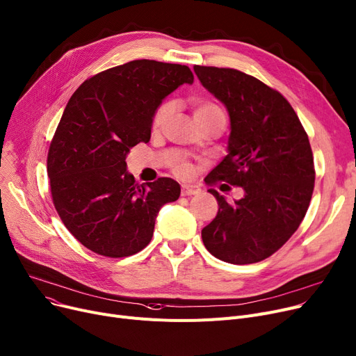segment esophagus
<instances>
[{
  "mask_svg": "<svg viewBox=\"0 0 356 356\" xmlns=\"http://www.w3.org/2000/svg\"><path fill=\"white\" fill-rule=\"evenodd\" d=\"M200 193V189L193 184H181V196H192Z\"/></svg>",
  "mask_w": 356,
  "mask_h": 356,
  "instance_id": "1",
  "label": "esophagus"
}]
</instances>
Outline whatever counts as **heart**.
<instances>
[{"instance_id":"b5f03b06","label":"heart","mask_w":356,"mask_h":356,"mask_svg":"<svg viewBox=\"0 0 356 356\" xmlns=\"http://www.w3.org/2000/svg\"><path fill=\"white\" fill-rule=\"evenodd\" d=\"M173 112H175V102L168 101V102L161 104L160 108L156 111L154 118H153V129L154 131H161L165 127L167 121L170 120V117L173 115ZM218 115L225 117V115H223L222 109L216 104H213V102L202 101L195 108V118H196L197 122H200L203 120L212 118V117H218ZM173 170H175V173L177 176L186 177V176L191 175L192 165L189 163H186V161H177L173 165Z\"/></svg>"}]
</instances>
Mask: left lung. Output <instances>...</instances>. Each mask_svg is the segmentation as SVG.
I'll return each mask as SVG.
<instances>
[{
  "mask_svg": "<svg viewBox=\"0 0 356 356\" xmlns=\"http://www.w3.org/2000/svg\"><path fill=\"white\" fill-rule=\"evenodd\" d=\"M193 69L231 120L228 154L204 181L244 189L234 203L209 191L219 209L202 229L203 244L225 263H258L286 244L307 212L314 188L309 137L278 90L236 69Z\"/></svg>",
  "mask_w": 356,
  "mask_h": 356,
  "instance_id": "1",
  "label": "left lung"
}]
</instances>
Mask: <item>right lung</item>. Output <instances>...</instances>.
Returning <instances> with one entry per match:
<instances>
[{"label":"right lung","mask_w":356,"mask_h":356,"mask_svg":"<svg viewBox=\"0 0 356 356\" xmlns=\"http://www.w3.org/2000/svg\"><path fill=\"white\" fill-rule=\"evenodd\" d=\"M193 83L184 65L133 60L86 79L69 99L50 143L47 176L65 227L104 257L140 252L152 241L163 204L180 196L170 177L136 183L127 154L148 143L163 99Z\"/></svg>","instance_id":"right-lung-1"}]
</instances>
